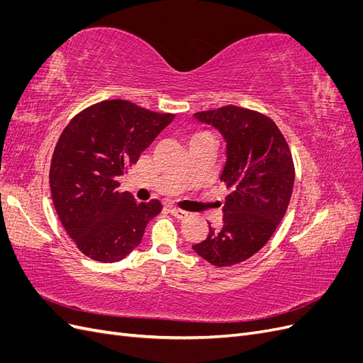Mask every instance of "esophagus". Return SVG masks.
I'll use <instances>...</instances> for the list:
<instances>
[{
  "mask_svg": "<svg viewBox=\"0 0 363 363\" xmlns=\"http://www.w3.org/2000/svg\"><path fill=\"white\" fill-rule=\"evenodd\" d=\"M169 213L172 215V216H175V218H179V219H183V218H186L188 216V213H186L184 211H182V208H179V207H174V206H169Z\"/></svg>",
  "mask_w": 363,
  "mask_h": 363,
  "instance_id": "34e87169",
  "label": "esophagus"
}]
</instances>
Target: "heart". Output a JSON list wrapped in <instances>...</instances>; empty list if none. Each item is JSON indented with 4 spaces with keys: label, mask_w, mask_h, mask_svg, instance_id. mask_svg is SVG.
<instances>
[{
    "label": "heart",
    "mask_w": 363,
    "mask_h": 363,
    "mask_svg": "<svg viewBox=\"0 0 363 363\" xmlns=\"http://www.w3.org/2000/svg\"><path fill=\"white\" fill-rule=\"evenodd\" d=\"M199 136H208V135L204 133V131H200V133H195L192 138H199Z\"/></svg>",
    "instance_id": "1"
}]
</instances>
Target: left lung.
<instances>
[{
    "label": "left lung",
    "instance_id": "obj_1",
    "mask_svg": "<svg viewBox=\"0 0 363 363\" xmlns=\"http://www.w3.org/2000/svg\"><path fill=\"white\" fill-rule=\"evenodd\" d=\"M227 140L221 182L230 191L224 200L223 225L211 227L206 239L192 245L215 267H232L265 245L288 211L295 168L286 139L274 121L239 106L195 113Z\"/></svg>",
    "mask_w": 363,
    "mask_h": 363
}]
</instances>
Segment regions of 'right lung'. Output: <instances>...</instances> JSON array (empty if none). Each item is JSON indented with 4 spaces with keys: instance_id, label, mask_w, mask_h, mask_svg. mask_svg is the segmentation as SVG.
Instances as JSON below:
<instances>
[{
    "instance_id": "1",
    "label": "right lung",
    "mask_w": 363,
    "mask_h": 363,
    "mask_svg": "<svg viewBox=\"0 0 363 363\" xmlns=\"http://www.w3.org/2000/svg\"><path fill=\"white\" fill-rule=\"evenodd\" d=\"M174 119L125 100H106L77 113L54 148L50 189L63 228L84 256L112 263L130 255L160 213L159 200L138 203L118 191L127 174Z\"/></svg>"
}]
</instances>
